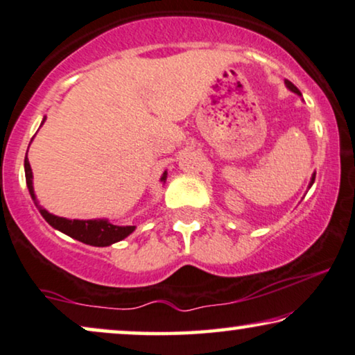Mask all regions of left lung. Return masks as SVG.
Returning <instances> with one entry per match:
<instances>
[{
    "instance_id": "8db88e82",
    "label": "left lung",
    "mask_w": 355,
    "mask_h": 355,
    "mask_svg": "<svg viewBox=\"0 0 355 355\" xmlns=\"http://www.w3.org/2000/svg\"><path fill=\"white\" fill-rule=\"evenodd\" d=\"M284 84H286V87L287 89H289V91L291 92H294V94H297V96H302V94H300V91H299V89H297L295 86H294V84H292L291 81H287V79H286V81H284ZM315 172H313V175H311V180H310V183H309V188L311 187V185H313V182H315Z\"/></svg>"
}]
</instances>
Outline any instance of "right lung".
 <instances>
[{"label": "right lung", "instance_id": "1", "mask_svg": "<svg viewBox=\"0 0 355 355\" xmlns=\"http://www.w3.org/2000/svg\"><path fill=\"white\" fill-rule=\"evenodd\" d=\"M46 120V116H44L42 120V125H44ZM40 125V126H42ZM24 170H26V183L27 188H29V193L34 200L35 206L39 207V212L42 217L49 222V224L53 227V229L60 230L66 235H69L71 239L79 240V242L86 243V245H92V247H108V245L120 242V240L126 239L130 234L135 232L136 225H115L112 224L108 219H87V220H81V219H66V217H58L55 214H51L46 209H44L37 201L35 191H34V175H32V168L29 164V159H24ZM167 180V172L162 173L160 177V182L165 183Z\"/></svg>", "mask_w": 355, "mask_h": 355}]
</instances>
